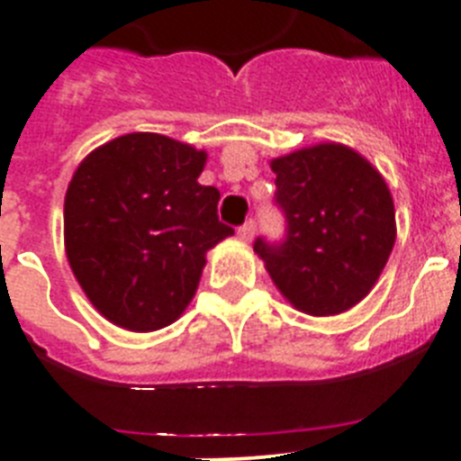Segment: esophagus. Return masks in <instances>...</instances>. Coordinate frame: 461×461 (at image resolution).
Returning a JSON list of instances; mask_svg holds the SVG:
<instances>
[{
    "label": "esophagus",
    "mask_w": 461,
    "mask_h": 461,
    "mask_svg": "<svg viewBox=\"0 0 461 461\" xmlns=\"http://www.w3.org/2000/svg\"><path fill=\"white\" fill-rule=\"evenodd\" d=\"M239 239L243 240V243H250L252 239H255V222H246V225L240 227L239 230Z\"/></svg>",
    "instance_id": "34e87169"
}]
</instances>
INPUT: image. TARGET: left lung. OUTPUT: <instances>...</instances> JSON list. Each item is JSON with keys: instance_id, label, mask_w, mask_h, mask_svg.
<instances>
[{"instance_id": "1", "label": "left lung", "mask_w": 461, "mask_h": 461, "mask_svg": "<svg viewBox=\"0 0 461 461\" xmlns=\"http://www.w3.org/2000/svg\"><path fill=\"white\" fill-rule=\"evenodd\" d=\"M287 240L257 239L277 292L298 312L333 317L358 305L395 246V204L370 160L339 142H319L271 160Z\"/></svg>"}]
</instances>
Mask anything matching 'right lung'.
Wrapping results in <instances>:
<instances>
[{
  "mask_svg": "<svg viewBox=\"0 0 461 461\" xmlns=\"http://www.w3.org/2000/svg\"><path fill=\"white\" fill-rule=\"evenodd\" d=\"M204 149L128 132L86 153L64 200V248L91 305L119 329L151 333L185 312L206 252L234 230L221 193L197 184Z\"/></svg>",
  "mask_w": 461,
  "mask_h": 461,
  "instance_id": "add662e5",
  "label": "right lung"
}]
</instances>
